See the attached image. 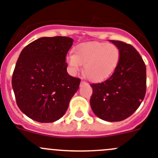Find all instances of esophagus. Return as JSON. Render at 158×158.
<instances>
[{
  "mask_svg": "<svg viewBox=\"0 0 158 158\" xmlns=\"http://www.w3.org/2000/svg\"><path fill=\"white\" fill-rule=\"evenodd\" d=\"M83 84H86V82L85 81H81V85H83Z\"/></svg>",
  "mask_w": 158,
  "mask_h": 158,
  "instance_id": "34e87169",
  "label": "esophagus"
}]
</instances>
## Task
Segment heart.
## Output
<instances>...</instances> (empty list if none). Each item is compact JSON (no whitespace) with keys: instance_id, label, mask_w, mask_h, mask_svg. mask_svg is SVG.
Wrapping results in <instances>:
<instances>
[{"instance_id":"1","label":"heart","mask_w":158,"mask_h":158,"mask_svg":"<svg viewBox=\"0 0 158 158\" xmlns=\"http://www.w3.org/2000/svg\"><path fill=\"white\" fill-rule=\"evenodd\" d=\"M120 52L116 45L98 42H83L69 53L66 62L69 70L76 74L83 64V75L89 81L102 82L110 77L120 62Z\"/></svg>"}]
</instances>
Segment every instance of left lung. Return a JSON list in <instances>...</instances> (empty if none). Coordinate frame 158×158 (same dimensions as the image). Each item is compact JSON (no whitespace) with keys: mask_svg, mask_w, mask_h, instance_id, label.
I'll return each mask as SVG.
<instances>
[{"mask_svg":"<svg viewBox=\"0 0 158 158\" xmlns=\"http://www.w3.org/2000/svg\"><path fill=\"white\" fill-rule=\"evenodd\" d=\"M110 42L120 49V62L109 79L90 84V106L100 119L116 122L127 119L141 105L146 94V69L132 45L120 41Z\"/></svg>","mask_w":158,"mask_h":158,"instance_id":"obj_1","label":"left lung"}]
</instances>
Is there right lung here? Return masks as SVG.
<instances>
[{"instance_id":"1","label":"right lung","mask_w":158,"mask_h":158,"mask_svg":"<svg viewBox=\"0 0 158 158\" xmlns=\"http://www.w3.org/2000/svg\"><path fill=\"white\" fill-rule=\"evenodd\" d=\"M73 44L69 37H42L24 48L12 85L18 107L40 122L58 120L66 113L80 79L69 76L65 57Z\"/></svg>"}]
</instances>
